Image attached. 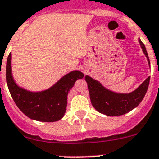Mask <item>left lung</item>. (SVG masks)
I'll return each instance as SVG.
<instances>
[{
  "label": "left lung",
  "mask_w": 159,
  "mask_h": 159,
  "mask_svg": "<svg viewBox=\"0 0 159 159\" xmlns=\"http://www.w3.org/2000/svg\"><path fill=\"white\" fill-rule=\"evenodd\" d=\"M139 43L143 53L147 58L148 63L150 64L145 45L140 39ZM150 79V77H148L136 90L132 93L122 94L111 92L103 87L98 81L95 80L89 75L85 76L93 106L99 112L109 116L124 115L136 108L143 100L147 92Z\"/></svg>",
  "instance_id": "1"
}]
</instances>
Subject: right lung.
<instances>
[{
    "label": "right lung",
    "mask_w": 159,
    "mask_h": 159,
    "mask_svg": "<svg viewBox=\"0 0 159 159\" xmlns=\"http://www.w3.org/2000/svg\"><path fill=\"white\" fill-rule=\"evenodd\" d=\"M84 76L81 71H71L47 90L32 93L15 84L11 71V53L7 59L6 82L12 98L25 116L39 121L54 122L60 120L66 112L68 92L75 82Z\"/></svg>",
    "instance_id": "1"
}]
</instances>
